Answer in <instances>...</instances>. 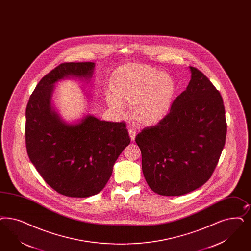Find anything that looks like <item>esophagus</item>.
<instances>
[{
	"instance_id": "obj_1",
	"label": "esophagus",
	"mask_w": 251,
	"mask_h": 251,
	"mask_svg": "<svg viewBox=\"0 0 251 251\" xmlns=\"http://www.w3.org/2000/svg\"><path fill=\"white\" fill-rule=\"evenodd\" d=\"M129 134H130V139L133 140V139L135 138V136H136V130L130 128V130H129Z\"/></svg>"
}]
</instances>
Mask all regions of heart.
<instances>
[{
	"mask_svg": "<svg viewBox=\"0 0 251 251\" xmlns=\"http://www.w3.org/2000/svg\"><path fill=\"white\" fill-rule=\"evenodd\" d=\"M112 93L105 95L114 112L122 113V104H130L132 121L151 125L161 120L173 102L175 84L173 78L146 65L131 64L118 69L111 78Z\"/></svg>",
	"mask_w": 251,
	"mask_h": 251,
	"instance_id": "b5f03b06",
	"label": "heart"
}]
</instances>
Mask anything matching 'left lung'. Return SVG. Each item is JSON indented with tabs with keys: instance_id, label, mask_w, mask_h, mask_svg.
Segmentation results:
<instances>
[{
	"instance_id": "left-lung-1",
	"label": "left lung",
	"mask_w": 251,
	"mask_h": 251,
	"mask_svg": "<svg viewBox=\"0 0 251 251\" xmlns=\"http://www.w3.org/2000/svg\"><path fill=\"white\" fill-rule=\"evenodd\" d=\"M155 126L136 135L147 184L156 194L182 196L208 181L225 147L227 124L220 92L198 69Z\"/></svg>"
}]
</instances>
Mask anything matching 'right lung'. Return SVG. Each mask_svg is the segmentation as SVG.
Segmentation results:
<instances>
[{"mask_svg": "<svg viewBox=\"0 0 251 251\" xmlns=\"http://www.w3.org/2000/svg\"><path fill=\"white\" fill-rule=\"evenodd\" d=\"M95 63H63L37 84L26 104V152L53 190L88 198L104 189L113 166L130 139L125 122L100 121L92 115L69 124L52 108L53 85L65 78H90Z\"/></svg>", "mask_w": 251, "mask_h": 251, "instance_id": "obj_1", "label": "right lung"}]
</instances>
